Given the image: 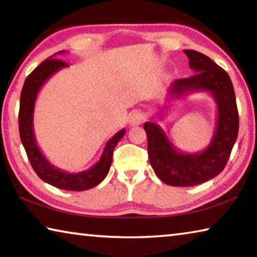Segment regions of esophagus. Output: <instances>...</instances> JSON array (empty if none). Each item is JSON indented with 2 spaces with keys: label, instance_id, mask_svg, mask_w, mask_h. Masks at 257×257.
I'll list each match as a JSON object with an SVG mask.
<instances>
[{
  "label": "esophagus",
  "instance_id": "1",
  "mask_svg": "<svg viewBox=\"0 0 257 257\" xmlns=\"http://www.w3.org/2000/svg\"><path fill=\"white\" fill-rule=\"evenodd\" d=\"M144 120H145V114L139 110H134L129 115V124L132 125V127L139 125Z\"/></svg>",
  "mask_w": 257,
  "mask_h": 257
}]
</instances>
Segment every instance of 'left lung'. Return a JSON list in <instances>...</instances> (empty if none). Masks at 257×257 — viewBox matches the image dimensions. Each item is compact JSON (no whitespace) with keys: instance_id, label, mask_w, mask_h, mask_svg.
Instances as JSON below:
<instances>
[{"instance_id":"1","label":"left lung","mask_w":257,"mask_h":257,"mask_svg":"<svg viewBox=\"0 0 257 257\" xmlns=\"http://www.w3.org/2000/svg\"><path fill=\"white\" fill-rule=\"evenodd\" d=\"M195 75L177 79L170 85L169 96L185 97L189 93L207 92L216 103V127L205 150L182 153L167 134L153 121L144 123L147 151L152 168L164 184L189 187L208 181L219 175L227 164L239 129V116L231 79L222 68L208 56L194 50H184Z\"/></svg>"}]
</instances>
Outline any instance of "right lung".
Instances as JSON below:
<instances>
[{
	"label": "right lung",
	"instance_id": "obj_1",
	"mask_svg": "<svg viewBox=\"0 0 257 257\" xmlns=\"http://www.w3.org/2000/svg\"><path fill=\"white\" fill-rule=\"evenodd\" d=\"M62 53H66V51H60L55 53L54 56ZM67 67L68 64L64 61L53 59L50 56L47 60L43 61L40 66L26 78L20 95L19 134L29 162L35 172L43 181L60 189L82 191L97 186L106 177L112 163L113 151L120 142V139L123 137L125 129H121L106 143L101 159L88 170L70 173L61 170V169L50 163V161L45 158L40 147L37 146L36 138H35L33 124L34 108L38 92H40L42 86L56 71Z\"/></svg>",
	"mask_w": 257,
	"mask_h": 257
}]
</instances>
